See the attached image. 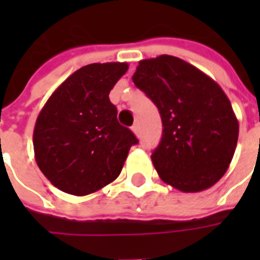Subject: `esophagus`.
<instances>
[{"label": "esophagus", "instance_id": "34e87169", "mask_svg": "<svg viewBox=\"0 0 260 260\" xmlns=\"http://www.w3.org/2000/svg\"><path fill=\"white\" fill-rule=\"evenodd\" d=\"M132 132H134L136 136H139V125L138 124L132 125Z\"/></svg>", "mask_w": 260, "mask_h": 260}]
</instances>
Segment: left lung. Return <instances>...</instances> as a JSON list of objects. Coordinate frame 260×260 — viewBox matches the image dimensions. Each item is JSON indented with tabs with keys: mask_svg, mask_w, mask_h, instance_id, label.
<instances>
[{
	"mask_svg": "<svg viewBox=\"0 0 260 260\" xmlns=\"http://www.w3.org/2000/svg\"><path fill=\"white\" fill-rule=\"evenodd\" d=\"M132 80L161 117L163 136L152 153L160 178L182 192L214 185L233 160L240 131L223 89L173 55L139 61Z\"/></svg>",
	"mask_w": 260,
	"mask_h": 260,
	"instance_id": "1",
	"label": "left lung"
}]
</instances>
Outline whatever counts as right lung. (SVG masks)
<instances>
[{"instance_id":"obj_1","label":"right lung","mask_w":260,"mask_h":260,"mask_svg":"<svg viewBox=\"0 0 260 260\" xmlns=\"http://www.w3.org/2000/svg\"><path fill=\"white\" fill-rule=\"evenodd\" d=\"M128 71L126 62L82 67L61 83L39 114L33 131L35 158L54 186L85 196L113 182L132 145L108 94Z\"/></svg>"}]
</instances>
